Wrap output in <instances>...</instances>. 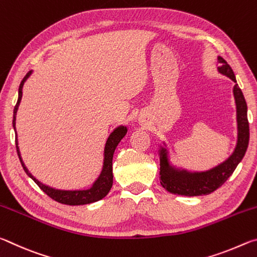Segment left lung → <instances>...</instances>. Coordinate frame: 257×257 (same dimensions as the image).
Masks as SVG:
<instances>
[{"label": "left lung", "instance_id": "left-lung-1", "mask_svg": "<svg viewBox=\"0 0 257 257\" xmlns=\"http://www.w3.org/2000/svg\"><path fill=\"white\" fill-rule=\"evenodd\" d=\"M220 63L219 71L228 76L232 81H236V77L231 67L222 58L217 59ZM233 95L237 106V123H238V142L234 152L230 158L222 164L217 165L206 172L190 173L187 171L175 170L168 162L167 152L161 150L160 160V176L161 185L169 193L185 196H201L208 195L220 188L228 178L232 175L234 169L245 155L249 142V124L247 119V104L241 89L236 84L233 87Z\"/></svg>", "mask_w": 257, "mask_h": 257}]
</instances>
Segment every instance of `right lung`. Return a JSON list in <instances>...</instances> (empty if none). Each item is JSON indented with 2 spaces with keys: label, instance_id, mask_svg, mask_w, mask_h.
I'll return each instance as SVG.
<instances>
[{
  "label": "right lung",
  "instance_id": "right-lung-1",
  "mask_svg": "<svg viewBox=\"0 0 257 257\" xmlns=\"http://www.w3.org/2000/svg\"><path fill=\"white\" fill-rule=\"evenodd\" d=\"M30 73H32V71H29L20 82L18 101H17V104H16L15 110H14V121H12L14 127L16 125V113H17V110H18L19 103L21 101V96H23L24 82L29 77ZM125 133H127V129H125L124 127H119V128H116L114 132L110 135V137L107 138V142L105 144V151H104V165H103L102 173H101V176L98 177V179L95 181V184L93 185L92 188L87 189V190H75V191L56 190V189L50 188V187L41 184V182L35 179V178L28 172L27 169H26L23 160H21V158H20V152L18 149V142H17V137H16V149H17V153H18L19 160L21 162V165H23L25 172L27 173V175L32 178L35 182H36L37 186L40 187L43 191H44L47 196H50L52 199H54V201L59 202L61 204H66V205H84V204H89V203H94V202L99 201V199L105 197L108 194V191H110L112 184H113V173H112L113 153H114L116 146H118L121 139L124 137Z\"/></svg>",
  "mask_w": 257,
  "mask_h": 257
}]
</instances>
